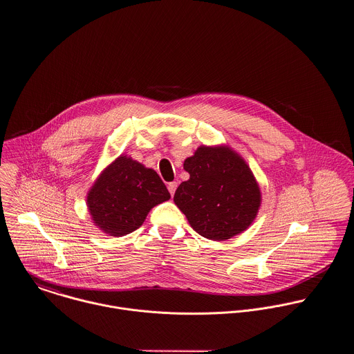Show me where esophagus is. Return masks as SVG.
Returning <instances> with one entry per match:
<instances>
[{"instance_id": "esophagus-1", "label": "esophagus", "mask_w": 354, "mask_h": 354, "mask_svg": "<svg viewBox=\"0 0 354 354\" xmlns=\"http://www.w3.org/2000/svg\"><path fill=\"white\" fill-rule=\"evenodd\" d=\"M176 187H178V182H171V183H168V192L171 193V196L175 194Z\"/></svg>"}]
</instances>
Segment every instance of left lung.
I'll return each mask as SVG.
<instances>
[{"label":"left lung","instance_id":"left-lung-1","mask_svg":"<svg viewBox=\"0 0 354 354\" xmlns=\"http://www.w3.org/2000/svg\"><path fill=\"white\" fill-rule=\"evenodd\" d=\"M190 178L175 192L174 203L204 238L230 239L256 218L261 190L245 158L228 145H201L183 162Z\"/></svg>","mask_w":354,"mask_h":354}]
</instances>
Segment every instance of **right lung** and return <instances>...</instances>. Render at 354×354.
I'll list each match as a JSON object with an SVG mask.
<instances>
[{
  "instance_id": "obj_1",
  "label": "right lung",
  "mask_w": 354,
  "mask_h": 354,
  "mask_svg": "<svg viewBox=\"0 0 354 354\" xmlns=\"http://www.w3.org/2000/svg\"><path fill=\"white\" fill-rule=\"evenodd\" d=\"M169 198L154 169L120 154L98 175L86 204L97 228L111 236H123L140 228L150 209Z\"/></svg>"
}]
</instances>
